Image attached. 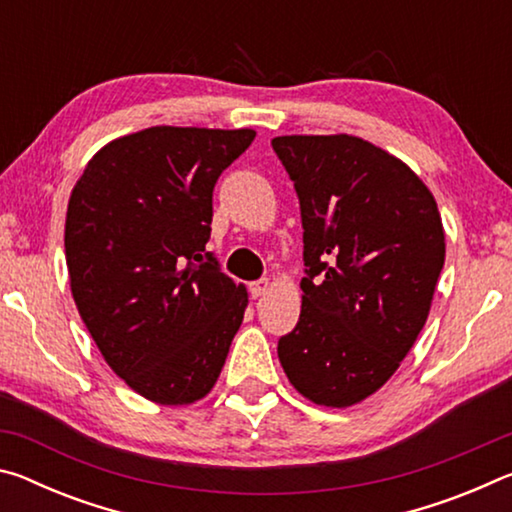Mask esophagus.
Listing matches in <instances>:
<instances>
[{"instance_id":"esophagus-1","label":"esophagus","mask_w":512,"mask_h":512,"mask_svg":"<svg viewBox=\"0 0 512 512\" xmlns=\"http://www.w3.org/2000/svg\"><path fill=\"white\" fill-rule=\"evenodd\" d=\"M268 287H271V282H268L266 277H262V280H257V282H250V296H253V298L264 296Z\"/></svg>"}]
</instances>
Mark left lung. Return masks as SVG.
<instances>
[{
  "instance_id": "left-lung-1",
  "label": "left lung",
  "mask_w": 512,
  "mask_h": 512,
  "mask_svg": "<svg viewBox=\"0 0 512 512\" xmlns=\"http://www.w3.org/2000/svg\"><path fill=\"white\" fill-rule=\"evenodd\" d=\"M302 216V309L277 357L300 395L345 409L379 391L427 323L445 264L436 198L395 155L352 135L271 142Z\"/></svg>"
}]
</instances>
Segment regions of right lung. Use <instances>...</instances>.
<instances>
[{
  "label": "right lung",
  "instance_id": "obj_1",
  "mask_svg": "<svg viewBox=\"0 0 512 512\" xmlns=\"http://www.w3.org/2000/svg\"><path fill=\"white\" fill-rule=\"evenodd\" d=\"M255 131L153 126L94 155L65 219L69 287L103 359L164 406L212 391L244 320V284L205 244L212 192Z\"/></svg>",
  "mask_w": 512,
  "mask_h": 512
}]
</instances>
